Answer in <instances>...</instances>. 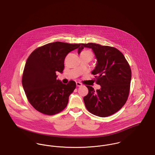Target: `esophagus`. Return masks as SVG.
Listing matches in <instances>:
<instances>
[{
    "label": "esophagus",
    "instance_id": "34e87169",
    "mask_svg": "<svg viewBox=\"0 0 155 155\" xmlns=\"http://www.w3.org/2000/svg\"><path fill=\"white\" fill-rule=\"evenodd\" d=\"M76 85H77V87H81V86L83 85L82 84L80 83H79V82H77V83H76Z\"/></svg>",
    "mask_w": 155,
    "mask_h": 155
}]
</instances>
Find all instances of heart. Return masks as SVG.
<instances>
[{"mask_svg": "<svg viewBox=\"0 0 155 155\" xmlns=\"http://www.w3.org/2000/svg\"><path fill=\"white\" fill-rule=\"evenodd\" d=\"M81 54H85V55H89V56H90L91 58H93V55L92 52H91V51H83V52H81Z\"/></svg>", "mask_w": 155, "mask_h": 155, "instance_id": "1", "label": "heart"}]
</instances>
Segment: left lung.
<instances>
[{
  "label": "left lung",
  "mask_w": 155,
  "mask_h": 155,
  "mask_svg": "<svg viewBox=\"0 0 155 155\" xmlns=\"http://www.w3.org/2000/svg\"><path fill=\"white\" fill-rule=\"evenodd\" d=\"M80 45L78 54L85 47L91 48L94 53L97 64L91 74L95 75L96 83L101 86L96 91L91 86H86L88 94L84 97L85 106L97 116H111L118 111L127 100L131 78L129 64L116 48L94 43Z\"/></svg>",
  "instance_id": "8db88e82"
}]
</instances>
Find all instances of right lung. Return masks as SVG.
Wrapping results in <instances>:
<instances>
[{"label":"right lung","mask_w":155,"mask_h":155,"mask_svg":"<svg viewBox=\"0 0 155 155\" xmlns=\"http://www.w3.org/2000/svg\"><path fill=\"white\" fill-rule=\"evenodd\" d=\"M80 47V44L55 42L36 48L29 56L22 82L29 102L37 111L54 115L67 107L76 84L72 80L62 83L56 72L62 73L65 57Z\"/></svg>","instance_id":"right-lung-1"}]
</instances>
